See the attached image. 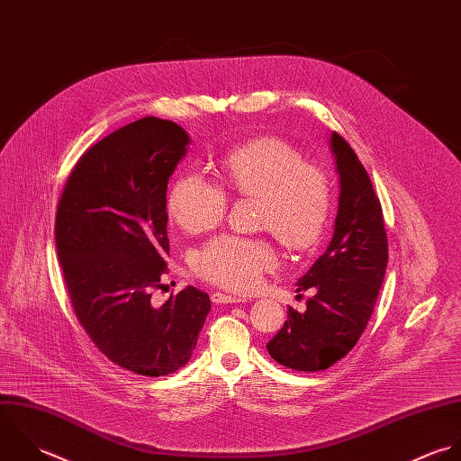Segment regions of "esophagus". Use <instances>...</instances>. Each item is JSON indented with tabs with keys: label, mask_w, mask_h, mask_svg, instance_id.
Listing matches in <instances>:
<instances>
[{
	"label": "esophagus",
	"mask_w": 461,
	"mask_h": 461,
	"mask_svg": "<svg viewBox=\"0 0 461 461\" xmlns=\"http://www.w3.org/2000/svg\"><path fill=\"white\" fill-rule=\"evenodd\" d=\"M212 303L216 304H236V303H245L247 299L243 297H238V295H229V294H221V292H216L211 295Z\"/></svg>",
	"instance_id": "esophagus-1"
}]
</instances>
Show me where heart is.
<instances>
[{
  "label": "heart",
  "instance_id": "1",
  "mask_svg": "<svg viewBox=\"0 0 461 461\" xmlns=\"http://www.w3.org/2000/svg\"><path fill=\"white\" fill-rule=\"evenodd\" d=\"M221 182L240 196L261 200L259 223L294 250H309L323 236L330 212L327 175L277 138L249 141L223 157ZM173 221L189 234L216 229L227 212L225 191L200 173H182L167 194ZM279 265L274 243L261 238L220 236L194 258L196 274L234 292L258 288Z\"/></svg>",
  "mask_w": 461,
  "mask_h": 461
}]
</instances>
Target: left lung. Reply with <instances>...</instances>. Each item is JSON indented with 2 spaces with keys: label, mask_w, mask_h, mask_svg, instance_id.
I'll return each instance as SVG.
<instances>
[{
  "label": "left lung",
  "mask_w": 461,
  "mask_h": 461,
  "mask_svg": "<svg viewBox=\"0 0 461 461\" xmlns=\"http://www.w3.org/2000/svg\"><path fill=\"white\" fill-rule=\"evenodd\" d=\"M330 152L339 176L332 240L297 281L299 294L312 292L306 311L290 307L267 343L277 363L301 372L325 370L350 352L372 316L388 263L383 209L366 169L336 132Z\"/></svg>",
  "instance_id": "obj_1"
}]
</instances>
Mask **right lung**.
I'll use <instances>...</instances> for the list:
<instances>
[{
    "label": "right lung",
    "instance_id": "obj_1",
    "mask_svg": "<svg viewBox=\"0 0 461 461\" xmlns=\"http://www.w3.org/2000/svg\"><path fill=\"white\" fill-rule=\"evenodd\" d=\"M189 143L182 127L154 116L118 129L80 157L55 218L80 325L113 363L149 377L189 361L211 311L193 286L152 304L169 254L167 180Z\"/></svg>",
    "mask_w": 461,
    "mask_h": 461
}]
</instances>
